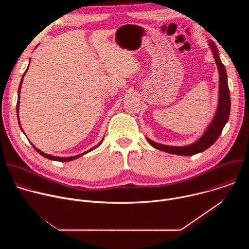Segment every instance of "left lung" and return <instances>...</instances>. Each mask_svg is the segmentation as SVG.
Here are the masks:
<instances>
[{"mask_svg":"<svg viewBox=\"0 0 249 249\" xmlns=\"http://www.w3.org/2000/svg\"><path fill=\"white\" fill-rule=\"evenodd\" d=\"M209 45L213 51V55H214L216 64L218 66L219 75H220V86H219V104L218 109L216 112V115L211 122V124L208 126L207 130L203 134V136L198 139L195 143L184 146V147H173V146H165L162 144L156 143L153 142L149 138H147L149 143L155 147L156 149H159L160 151L173 154V155H179V156H193L198 153L204 152L208 148H210L220 137L226 123L229 120L230 112H231V95H230V89L228 85V77H227V71L225 69L224 64L222 63L218 49L216 44L210 41Z\"/></svg>","mask_w":249,"mask_h":249,"instance_id":"1","label":"left lung"}]
</instances>
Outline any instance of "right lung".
Returning a JSON list of instances; mask_svg holds the SVG:
<instances>
[{"instance_id":"add662e5","label":"right lung","mask_w":249,"mask_h":249,"mask_svg":"<svg viewBox=\"0 0 249 249\" xmlns=\"http://www.w3.org/2000/svg\"><path fill=\"white\" fill-rule=\"evenodd\" d=\"M28 69V68H27ZM27 69H26V71H27ZM26 71L24 72V74H23V76H22V78H21V81H20V84H19V87H18V102H17V113H18V124H19V127H20V123H19V118H18V109H19V93H20V89H21V85H22V81H23V77H24V75H25V73H26ZM22 130V129H21ZM101 143H102V141L100 142L99 144H97L96 146H94L93 148H91L90 150H89V151H87V152H85V153H83V154H81V155H78V156H74V157H68V158H59V157H54V156H51V155H48V154H44V153H42V152H40L38 149H36L35 148L34 146H32L34 149H35V151H36L38 154H40L42 157H44V158H46V159H49V160H57V161H70V160H75V159H78V158H80V157H82L83 155H85V154H88L89 152H90V151H92V150H94L95 148H97V147H99L100 145H101ZM32 145V144H31Z\"/></svg>"}]
</instances>
